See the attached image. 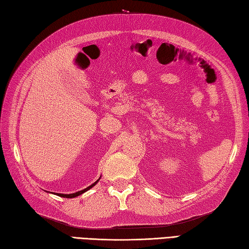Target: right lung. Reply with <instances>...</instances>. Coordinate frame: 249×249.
I'll list each match as a JSON object with an SVG mask.
<instances>
[{
    "label": "right lung",
    "mask_w": 249,
    "mask_h": 249,
    "mask_svg": "<svg viewBox=\"0 0 249 249\" xmlns=\"http://www.w3.org/2000/svg\"><path fill=\"white\" fill-rule=\"evenodd\" d=\"M99 181V179H97L96 182L95 183H93L92 185H89V187H87V188H84V189H82V190H80V192H77V193H75V194H70V195H65V194H57V196H60V197H63V198H75V197H78V196H80V195H82L83 193H86L87 190H89V188H92L94 185H96V183Z\"/></svg>",
    "instance_id": "right-lung-1"
}]
</instances>
